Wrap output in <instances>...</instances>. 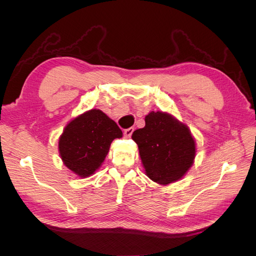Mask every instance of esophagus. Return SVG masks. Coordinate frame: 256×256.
Segmentation results:
<instances>
[{
	"instance_id": "1",
	"label": "esophagus",
	"mask_w": 256,
	"mask_h": 256,
	"mask_svg": "<svg viewBox=\"0 0 256 256\" xmlns=\"http://www.w3.org/2000/svg\"><path fill=\"white\" fill-rule=\"evenodd\" d=\"M132 132H134V128H128V129H126L125 131H124V136H125V138H128L131 136Z\"/></svg>"
}]
</instances>
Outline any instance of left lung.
<instances>
[{
	"mask_svg": "<svg viewBox=\"0 0 256 256\" xmlns=\"http://www.w3.org/2000/svg\"><path fill=\"white\" fill-rule=\"evenodd\" d=\"M132 140L146 176L158 184L180 180L194 164L196 138L171 113L150 111L145 116V126L132 134Z\"/></svg>",
	"mask_w": 256,
	"mask_h": 256,
	"instance_id": "left-lung-1",
	"label": "left lung"
}]
</instances>
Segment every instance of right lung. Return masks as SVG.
<instances>
[{
    "label": "right lung",
    "mask_w": 256,
    "mask_h": 256,
    "mask_svg": "<svg viewBox=\"0 0 256 256\" xmlns=\"http://www.w3.org/2000/svg\"><path fill=\"white\" fill-rule=\"evenodd\" d=\"M122 136L116 122L102 110L85 111L69 120L60 136V157L74 174L86 178L102 166L114 138Z\"/></svg>",
    "instance_id": "obj_1"
}]
</instances>
